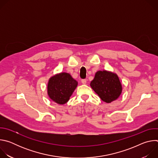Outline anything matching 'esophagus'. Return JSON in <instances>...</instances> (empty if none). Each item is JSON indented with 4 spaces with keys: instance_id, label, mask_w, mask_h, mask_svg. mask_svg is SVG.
Returning a JSON list of instances; mask_svg holds the SVG:
<instances>
[{
    "instance_id": "esophagus-1",
    "label": "esophagus",
    "mask_w": 158,
    "mask_h": 158,
    "mask_svg": "<svg viewBox=\"0 0 158 158\" xmlns=\"http://www.w3.org/2000/svg\"><path fill=\"white\" fill-rule=\"evenodd\" d=\"M81 82H82V83L83 84H85L86 82H87V80L85 79H82V80H81Z\"/></svg>"
}]
</instances>
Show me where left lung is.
<instances>
[{"label": "left lung", "instance_id": "8db88e82", "mask_svg": "<svg viewBox=\"0 0 158 158\" xmlns=\"http://www.w3.org/2000/svg\"><path fill=\"white\" fill-rule=\"evenodd\" d=\"M91 86L102 101L110 103L117 99L122 92V86L116 74L106 71H98Z\"/></svg>", "mask_w": 158, "mask_h": 158}]
</instances>
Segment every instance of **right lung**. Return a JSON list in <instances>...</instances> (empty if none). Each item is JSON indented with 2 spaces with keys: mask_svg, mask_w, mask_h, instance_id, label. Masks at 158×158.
Masks as SVG:
<instances>
[{
  "mask_svg": "<svg viewBox=\"0 0 158 158\" xmlns=\"http://www.w3.org/2000/svg\"><path fill=\"white\" fill-rule=\"evenodd\" d=\"M77 85V82L65 73L52 77L48 82V93L49 98L59 104H64L69 101Z\"/></svg>",
  "mask_w": 158,
  "mask_h": 158,
  "instance_id": "right-lung-1",
  "label": "right lung"
}]
</instances>
